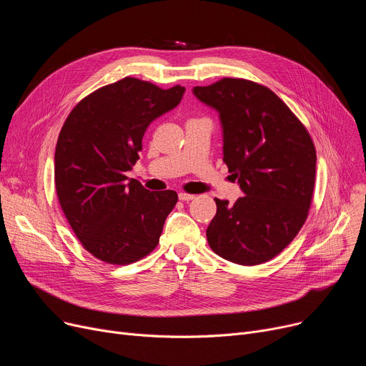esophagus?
Returning a JSON list of instances; mask_svg holds the SVG:
<instances>
[{"mask_svg": "<svg viewBox=\"0 0 366 366\" xmlns=\"http://www.w3.org/2000/svg\"><path fill=\"white\" fill-rule=\"evenodd\" d=\"M178 199L182 200V202H188V200H193L194 196H193V194H188V193H179V194H178Z\"/></svg>", "mask_w": 366, "mask_h": 366, "instance_id": "1", "label": "esophagus"}]
</instances>
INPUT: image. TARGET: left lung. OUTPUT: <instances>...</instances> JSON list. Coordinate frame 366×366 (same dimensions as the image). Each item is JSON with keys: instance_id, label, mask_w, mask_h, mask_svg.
I'll return each instance as SVG.
<instances>
[{"instance_id": "obj_1", "label": "left lung", "mask_w": 366, "mask_h": 366, "mask_svg": "<svg viewBox=\"0 0 366 366\" xmlns=\"http://www.w3.org/2000/svg\"><path fill=\"white\" fill-rule=\"evenodd\" d=\"M193 94L218 112L222 160L243 193L233 206L215 199L209 246L240 265L272 259L309 214L316 175L310 134L277 94L254 81L222 79Z\"/></svg>"}]
</instances>
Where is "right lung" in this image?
Instances as JSON below:
<instances>
[{"label": "right lung", "mask_w": 366, "mask_h": 366, "mask_svg": "<svg viewBox=\"0 0 366 366\" xmlns=\"http://www.w3.org/2000/svg\"><path fill=\"white\" fill-rule=\"evenodd\" d=\"M184 93L126 76L68 115L54 151L56 193L75 236L98 259L124 265L157 246L178 194L149 191L126 172L139 159L148 126L177 108Z\"/></svg>", "instance_id": "1"}]
</instances>
